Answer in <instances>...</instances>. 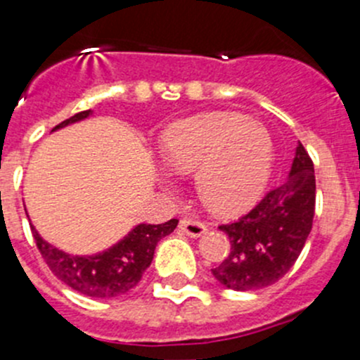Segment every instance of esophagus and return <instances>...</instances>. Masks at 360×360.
<instances>
[{"label": "esophagus", "instance_id": "34e87169", "mask_svg": "<svg viewBox=\"0 0 360 360\" xmlns=\"http://www.w3.org/2000/svg\"><path fill=\"white\" fill-rule=\"evenodd\" d=\"M179 228L183 233H186L188 237H193V238L202 237V235L207 231L205 224L200 223V221H195V219H181Z\"/></svg>", "mask_w": 360, "mask_h": 360}]
</instances>
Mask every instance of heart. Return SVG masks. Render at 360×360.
<instances>
[{
    "instance_id": "b5f03b06",
    "label": "heart",
    "mask_w": 360,
    "mask_h": 360,
    "mask_svg": "<svg viewBox=\"0 0 360 360\" xmlns=\"http://www.w3.org/2000/svg\"><path fill=\"white\" fill-rule=\"evenodd\" d=\"M162 158L176 174H193L203 205L235 216L261 198L274 167L266 127L231 111L179 120L165 130Z\"/></svg>"
}]
</instances>
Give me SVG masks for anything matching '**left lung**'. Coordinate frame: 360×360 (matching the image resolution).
Masks as SVG:
<instances>
[{
  "label": "left lung",
  "mask_w": 360,
  "mask_h": 360,
  "mask_svg": "<svg viewBox=\"0 0 360 360\" xmlns=\"http://www.w3.org/2000/svg\"><path fill=\"white\" fill-rule=\"evenodd\" d=\"M315 212L314 163L297 143L289 176L249 214L219 226L231 250L212 275L233 291H256L281 281L296 263Z\"/></svg>",
  "instance_id": "obj_1"
}]
</instances>
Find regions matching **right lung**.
<instances>
[{
  "label": "right lung",
  "instance_id": "right-lung-1",
  "mask_svg": "<svg viewBox=\"0 0 360 360\" xmlns=\"http://www.w3.org/2000/svg\"><path fill=\"white\" fill-rule=\"evenodd\" d=\"M90 115L92 110L78 112L53 127L52 132L82 122ZM177 223V219H170L163 224L141 223L110 249L86 256H75L49 244L32 224L31 231L43 259L59 281L85 296L116 297L139 284L143 274L153 261L157 244L176 230Z\"/></svg>",
  "mask_w": 360,
  "mask_h": 360
}]
</instances>
